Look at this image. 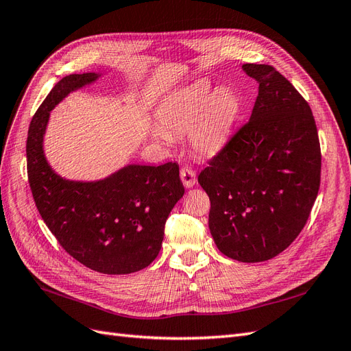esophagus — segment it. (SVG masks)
I'll return each mask as SVG.
<instances>
[{
	"instance_id": "34e87169",
	"label": "esophagus",
	"mask_w": 351,
	"mask_h": 351,
	"mask_svg": "<svg viewBox=\"0 0 351 351\" xmlns=\"http://www.w3.org/2000/svg\"><path fill=\"white\" fill-rule=\"evenodd\" d=\"M180 178L186 187H193L196 184V171L190 167H183L180 169Z\"/></svg>"
}]
</instances>
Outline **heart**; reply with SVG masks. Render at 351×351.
<instances>
[{
  "label": "heart",
  "instance_id": "b5f03b06",
  "mask_svg": "<svg viewBox=\"0 0 351 351\" xmlns=\"http://www.w3.org/2000/svg\"><path fill=\"white\" fill-rule=\"evenodd\" d=\"M241 104L228 89L214 93L206 83H197L169 97L158 111L159 125L152 129L156 141L171 143L173 136H190L202 155H214L227 143Z\"/></svg>",
  "mask_w": 351,
  "mask_h": 351
}]
</instances>
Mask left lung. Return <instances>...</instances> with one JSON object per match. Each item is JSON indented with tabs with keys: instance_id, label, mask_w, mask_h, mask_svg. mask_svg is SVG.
Listing matches in <instances>:
<instances>
[{
	"instance_id": "obj_1",
	"label": "left lung",
	"mask_w": 351,
	"mask_h": 351,
	"mask_svg": "<svg viewBox=\"0 0 351 351\" xmlns=\"http://www.w3.org/2000/svg\"><path fill=\"white\" fill-rule=\"evenodd\" d=\"M259 83L249 121L197 182L210 200L217 247L240 262L277 256L300 234L321 186V145L309 104L280 71L244 64Z\"/></svg>"
}]
</instances>
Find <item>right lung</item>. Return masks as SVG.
I'll return each instance as SVG.
<instances>
[{
    "label": "right lung",
    "mask_w": 351,
    "mask_h": 351,
    "mask_svg": "<svg viewBox=\"0 0 351 351\" xmlns=\"http://www.w3.org/2000/svg\"><path fill=\"white\" fill-rule=\"evenodd\" d=\"M97 79L95 73L70 74L40 104L27 132L29 186L42 219L70 256L101 274H132L158 256L167 218L184 187L176 162L129 165L95 183L69 182L52 171L42 149L49 111Z\"/></svg>",
    "instance_id": "right-lung-1"
}]
</instances>
